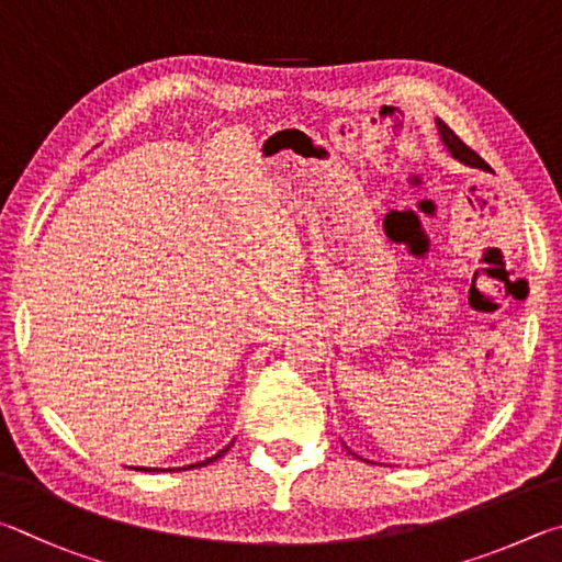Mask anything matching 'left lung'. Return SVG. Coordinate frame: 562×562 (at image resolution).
Here are the masks:
<instances>
[{
  "label": "left lung",
  "mask_w": 562,
  "mask_h": 562,
  "mask_svg": "<svg viewBox=\"0 0 562 562\" xmlns=\"http://www.w3.org/2000/svg\"><path fill=\"white\" fill-rule=\"evenodd\" d=\"M437 131H439L441 143L447 145V150L454 155L459 162L471 165V167H481V170H488V165L481 160V157L474 150H471V147L464 140H461V137L454 131H451V127L445 121H437Z\"/></svg>",
  "instance_id": "left-lung-1"
}]
</instances>
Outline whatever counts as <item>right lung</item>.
Returning a JSON list of instances; mask_svg holds the SVG:
<instances>
[{"instance_id":"add662e5","label":"right lung","mask_w":562,"mask_h":562,"mask_svg":"<svg viewBox=\"0 0 562 562\" xmlns=\"http://www.w3.org/2000/svg\"><path fill=\"white\" fill-rule=\"evenodd\" d=\"M232 447V445H229ZM229 447H224L222 451H216L214 457H210V459H204V461H196V464H187V467H180L177 471H187V469H196V467H206V464H212V461H216L220 457H224L226 451H229ZM135 471H172V469H147V467H135Z\"/></svg>"}]
</instances>
